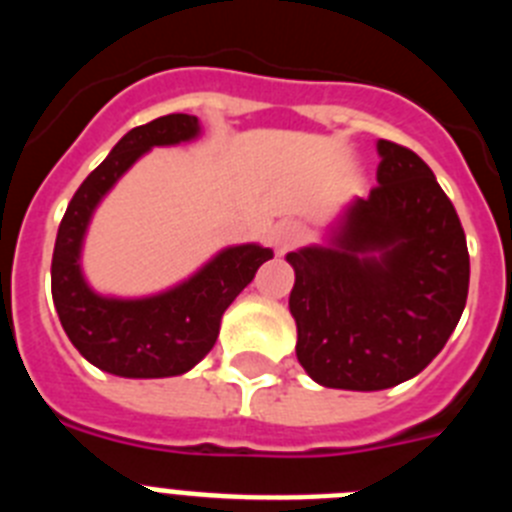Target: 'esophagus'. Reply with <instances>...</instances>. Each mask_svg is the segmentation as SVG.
<instances>
[{"instance_id":"esophagus-1","label":"esophagus","mask_w":512,"mask_h":512,"mask_svg":"<svg viewBox=\"0 0 512 512\" xmlns=\"http://www.w3.org/2000/svg\"><path fill=\"white\" fill-rule=\"evenodd\" d=\"M302 238V228L297 223H279L277 228H274V235H271V241H274V246L279 248V251H287V248L297 246Z\"/></svg>"}]
</instances>
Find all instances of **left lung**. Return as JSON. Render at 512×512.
<instances>
[{"mask_svg": "<svg viewBox=\"0 0 512 512\" xmlns=\"http://www.w3.org/2000/svg\"><path fill=\"white\" fill-rule=\"evenodd\" d=\"M377 187L328 246L287 253L297 359L333 390H387L438 356L469 292L467 235L423 158L379 140Z\"/></svg>", "mask_w": 512, "mask_h": 512, "instance_id": "obj_1", "label": "left lung"}]
</instances>
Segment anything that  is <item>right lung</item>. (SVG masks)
<instances>
[{
	"mask_svg": "<svg viewBox=\"0 0 512 512\" xmlns=\"http://www.w3.org/2000/svg\"><path fill=\"white\" fill-rule=\"evenodd\" d=\"M200 135L194 115H164L120 138L84 179L58 225L51 264L53 305L63 330L89 364L115 377L158 379L189 372L210 354L230 302L274 253L259 243L230 246L187 282L161 295L120 300L97 295L81 274V243L99 200L153 146H176Z\"/></svg>",
	"mask_w": 512,
	"mask_h": 512,
	"instance_id": "right-lung-1",
	"label": "right lung"
}]
</instances>
